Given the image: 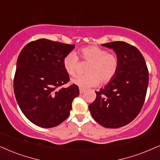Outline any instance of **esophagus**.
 <instances>
[{
	"mask_svg": "<svg viewBox=\"0 0 160 160\" xmlns=\"http://www.w3.org/2000/svg\"><path fill=\"white\" fill-rule=\"evenodd\" d=\"M79 92H80V94H83V93H84V92H85V90L82 89V88H80V89H79Z\"/></svg>",
	"mask_w": 160,
	"mask_h": 160,
	"instance_id": "obj_1",
	"label": "esophagus"
}]
</instances>
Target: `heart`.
Instances as JSON below:
<instances>
[{
	"instance_id": "1",
	"label": "heart",
	"mask_w": 160,
	"mask_h": 160,
	"mask_svg": "<svg viewBox=\"0 0 160 160\" xmlns=\"http://www.w3.org/2000/svg\"><path fill=\"white\" fill-rule=\"evenodd\" d=\"M81 60L88 62L83 76H77L71 82L82 89H88L101 84H108L113 79L119 69V58L116 55L97 46L90 45L78 50ZM78 57L73 52L65 55L62 61L63 67L70 76H75L78 66Z\"/></svg>"
}]
</instances>
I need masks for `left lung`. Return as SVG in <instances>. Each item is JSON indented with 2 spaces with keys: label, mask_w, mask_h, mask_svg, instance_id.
I'll list each match as a JSON object with an SVG mask.
<instances>
[{
  "label": "left lung",
  "mask_w": 160,
  "mask_h": 160,
  "mask_svg": "<svg viewBox=\"0 0 160 160\" xmlns=\"http://www.w3.org/2000/svg\"><path fill=\"white\" fill-rule=\"evenodd\" d=\"M102 45L115 51L119 69L111 82L96 91V98L89 104V110L92 118L103 127L121 128L133 121L142 108L148 70L143 56L134 46L124 41Z\"/></svg>",
  "instance_id": "8db88e82"
}]
</instances>
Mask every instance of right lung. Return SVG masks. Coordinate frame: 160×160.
<instances>
[{
    "label": "right lung",
    "mask_w": 160,
    "mask_h": 160,
    "mask_svg": "<svg viewBox=\"0 0 160 160\" xmlns=\"http://www.w3.org/2000/svg\"><path fill=\"white\" fill-rule=\"evenodd\" d=\"M75 45L41 38L29 42L20 52L14 77V92L21 111L35 125L52 128L70 115L72 102L79 94L63 67L65 55Z\"/></svg>",
    "instance_id": "right-lung-1"
}]
</instances>
